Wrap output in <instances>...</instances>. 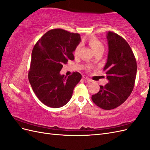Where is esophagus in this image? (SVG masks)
Masks as SVG:
<instances>
[{
    "label": "esophagus",
    "mask_w": 150,
    "mask_h": 150,
    "mask_svg": "<svg viewBox=\"0 0 150 150\" xmlns=\"http://www.w3.org/2000/svg\"><path fill=\"white\" fill-rule=\"evenodd\" d=\"M83 78L84 79H86V81H89V82H91L92 81V80L91 79H90L88 76H83Z\"/></svg>",
    "instance_id": "34e87169"
}]
</instances>
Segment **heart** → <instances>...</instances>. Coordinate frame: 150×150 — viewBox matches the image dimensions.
Returning <instances> with one entry per match:
<instances>
[{
  "mask_svg": "<svg viewBox=\"0 0 150 150\" xmlns=\"http://www.w3.org/2000/svg\"><path fill=\"white\" fill-rule=\"evenodd\" d=\"M88 42L95 53L98 51H103L104 50V46L102 42L97 38L94 37V36H91V37L89 38L88 39ZM81 47V44L78 45V46L76 47L74 51V54L75 56H77L79 54Z\"/></svg>",
  "mask_w": 150,
  "mask_h": 150,
  "instance_id": "1",
  "label": "heart"
}]
</instances>
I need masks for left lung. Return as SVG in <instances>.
Listing matches in <instances>:
<instances>
[{
	"label": "left lung",
	"mask_w": 150,
	"mask_h": 150,
	"mask_svg": "<svg viewBox=\"0 0 150 150\" xmlns=\"http://www.w3.org/2000/svg\"><path fill=\"white\" fill-rule=\"evenodd\" d=\"M108 54L103 71L108 83L100 86V89L93 95V103L103 110H110L120 106L134 86L137 64L134 54L125 39L112 32L107 34Z\"/></svg>",
	"instance_id": "1"
}]
</instances>
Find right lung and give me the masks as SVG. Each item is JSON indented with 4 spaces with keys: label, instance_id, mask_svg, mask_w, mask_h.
I'll list each match as a JSON object with an SVG mask.
<instances>
[{
    "label": "right lung",
    "instance_id": "obj_1",
    "mask_svg": "<svg viewBox=\"0 0 150 150\" xmlns=\"http://www.w3.org/2000/svg\"><path fill=\"white\" fill-rule=\"evenodd\" d=\"M80 41L78 33L54 29L47 32L35 44L28 78L33 91L45 105L60 108L71 99L82 76L74 72L66 78L60 71L68 60L74 59L73 52Z\"/></svg>",
    "mask_w": 150,
    "mask_h": 150
}]
</instances>
